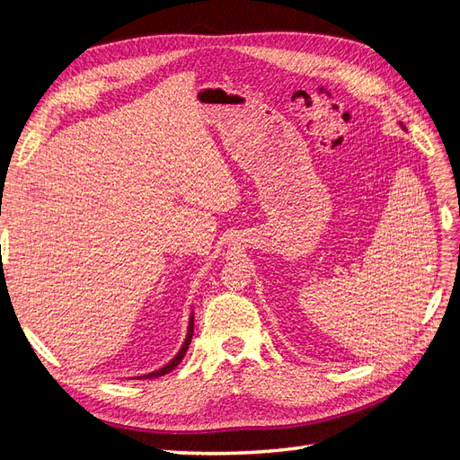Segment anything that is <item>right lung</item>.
Masks as SVG:
<instances>
[{
	"instance_id": "obj_1",
	"label": "right lung",
	"mask_w": 460,
	"mask_h": 460,
	"mask_svg": "<svg viewBox=\"0 0 460 460\" xmlns=\"http://www.w3.org/2000/svg\"><path fill=\"white\" fill-rule=\"evenodd\" d=\"M191 336H193V313H191V316H190V323H188V333H186V340H184L182 347H180V351L172 357V360H169V363H166L164 367H161L159 370H153V372H149V374L137 376V378H144V380H147V378H159V376H164V374H169L171 370H174L180 363H182V358H184V355H186V351H188V347H190V343H191Z\"/></svg>"
}]
</instances>
